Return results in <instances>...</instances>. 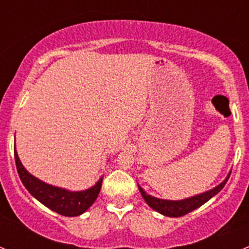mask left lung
Here are the masks:
<instances>
[{
    "label": "left lung",
    "mask_w": 249,
    "mask_h": 249,
    "mask_svg": "<svg viewBox=\"0 0 249 249\" xmlns=\"http://www.w3.org/2000/svg\"><path fill=\"white\" fill-rule=\"evenodd\" d=\"M230 177V172L228 173V176L225 177V179L222 183H219L218 185H215L212 189L207 190V192L200 193V194L194 195V196L185 197L182 200H165V199H159V197H155L149 195L148 193L144 192L141 185H139V189L142 197L144 199V201L147 202V205L149 207H152L153 210L159 212L160 214L166 215V217H182V215L187 214V213L192 212V211L196 210L197 207L202 206L203 203L207 202L208 200L212 199L214 195H217L220 190L224 188L225 183L228 182Z\"/></svg>",
    "instance_id": "obj_1"
}]
</instances>
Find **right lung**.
I'll return each instance as SVG.
<instances>
[{"label":"right lung","instance_id":"add662e5","mask_svg":"<svg viewBox=\"0 0 249 249\" xmlns=\"http://www.w3.org/2000/svg\"><path fill=\"white\" fill-rule=\"evenodd\" d=\"M14 157H16L17 170L20 179H21L25 188L29 190L30 194L35 199L38 200L39 202L43 203L44 206H47L48 208L59 213V214L65 215V217L80 215L95 202L96 197L99 196L102 179H104L102 176L92 187L85 190L73 192V190L48 184V183L31 175L20 161L16 148H14Z\"/></svg>","mask_w":249,"mask_h":249}]
</instances>
